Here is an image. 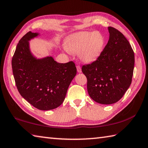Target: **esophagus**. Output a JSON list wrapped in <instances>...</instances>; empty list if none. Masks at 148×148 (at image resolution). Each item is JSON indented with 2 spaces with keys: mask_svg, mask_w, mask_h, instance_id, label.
I'll return each mask as SVG.
<instances>
[{
  "mask_svg": "<svg viewBox=\"0 0 148 148\" xmlns=\"http://www.w3.org/2000/svg\"><path fill=\"white\" fill-rule=\"evenodd\" d=\"M76 68H77V71L78 73H81V72H82V69H81L80 66L79 65H77L76 66Z\"/></svg>",
  "mask_w": 148,
  "mask_h": 148,
  "instance_id": "34e87169",
  "label": "esophagus"
}]
</instances>
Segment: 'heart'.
I'll list each match as a JSON object with an SVG mask.
<instances>
[{"label": "heart", "instance_id": "1", "mask_svg": "<svg viewBox=\"0 0 148 148\" xmlns=\"http://www.w3.org/2000/svg\"><path fill=\"white\" fill-rule=\"evenodd\" d=\"M105 43V37L100 32L80 31L68 38L65 48L71 53H79V59L83 62L90 63L100 56Z\"/></svg>", "mask_w": 148, "mask_h": 148}]
</instances>
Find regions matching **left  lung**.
Listing matches in <instances>:
<instances>
[{
	"label": "left lung",
	"instance_id": "obj_1",
	"mask_svg": "<svg viewBox=\"0 0 148 148\" xmlns=\"http://www.w3.org/2000/svg\"><path fill=\"white\" fill-rule=\"evenodd\" d=\"M108 29V42L100 56L82 66L90 97L103 105L114 104L123 97L132 83L135 63L128 40L116 29Z\"/></svg>",
	"mask_w": 148,
	"mask_h": 148
}]
</instances>
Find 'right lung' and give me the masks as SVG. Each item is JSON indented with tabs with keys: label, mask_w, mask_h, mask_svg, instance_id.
I'll return each mask as SVG.
<instances>
[{
	"label": "right lung",
	"mask_w": 148,
	"mask_h": 148,
	"mask_svg": "<svg viewBox=\"0 0 148 148\" xmlns=\"http://www.w3.org/2000/svg\"><path fill=\"white\" fill-rule=\"evenodd\" d=\"M29 31L19 41L12 58L13 74L22 97L40 110L56 108L64 101L76 75L74 63H58L52 56L37 58L29 41L39 36Z\"/></svg>",
	"instance_id": "add662e5"
}]
</instances>
